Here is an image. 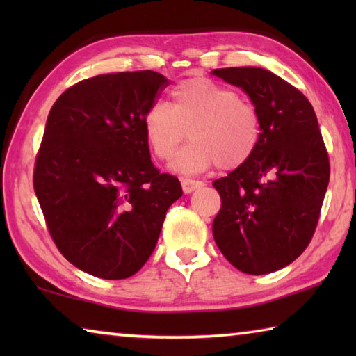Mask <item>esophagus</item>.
Instances as JSON below:
<instances>
[{
    "instance_id": "esophagus-1",
    "label": "esophagus",
    "mask_w": 356,
    "mask_h": 356,
    "mask_svg": "<svg viewBox=\"0 0 356 356\" xmlns=\"http://www.w3.org/2000/svg\"><path fill=\"white\" fill-rule=\"evenodd\" d=\"M202 186L201 180H193V179H182V190L184 193H191L195 191L196 188Z\"/></svg>"
}]
</instances>
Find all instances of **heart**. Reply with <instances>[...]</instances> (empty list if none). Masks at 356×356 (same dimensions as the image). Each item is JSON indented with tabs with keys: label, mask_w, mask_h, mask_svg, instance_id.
Instances as JSON below:
<instances>
[{
	"label": "heart",
	"mask_w": 356,
	"mask_h": 356,
	"mask_svg": "<svg viewBox=\"0 0 356 356\" xmlns=\"http://www.w3.org/2000/svg\"><path fill=\"white\" fill-rule=\"evenodd\" d=\"M152 154L171 160L188 130L190 143L174 156L171 168L196 174L213 165L236 170L251 159L261 141V114L236 89L209 78H186L172 88L170 106L154 104L143 118Z\"/></svg>",
	"instance_id": "b5f03b06"
}]
</instances>
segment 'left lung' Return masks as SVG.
<instances>
[{"label":"left lung","instance_id":"left-lung-1","mask_svg":"<svg viewBox=\"0 0 356 356\" xmlns=\"http://www.w3.org/2000/svg\"><path fill=\"white\" fill-rule=\"evenodd\" d=\"M212 74L250 95L262 125L251 159L213 182L221 197L215 243L240 272L272 273L314 236L330 180L327 147L309 100L278 75L259 67Z\"/></svg>","mask_w":356,"mask_h":356}]
</instances>
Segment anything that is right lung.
<instances>
[{"instance_id": "add662e5", "label": "right lung", "mask_w": 356, "mask_h": 356, "mask_svg": "<svg viewBox=\"0 0 356 356\" xmlns=\"http://www.w3.org/2000/svg\"><path fill=\"white\" fill-rule=\"evenodd\" d=\"M165 86L154 70L97 75L64 91L48 114L35 196L61 254L97 278L134 276L182 196L179 179L150 161L143 129Z\"/></svg>"}]
</instances>
